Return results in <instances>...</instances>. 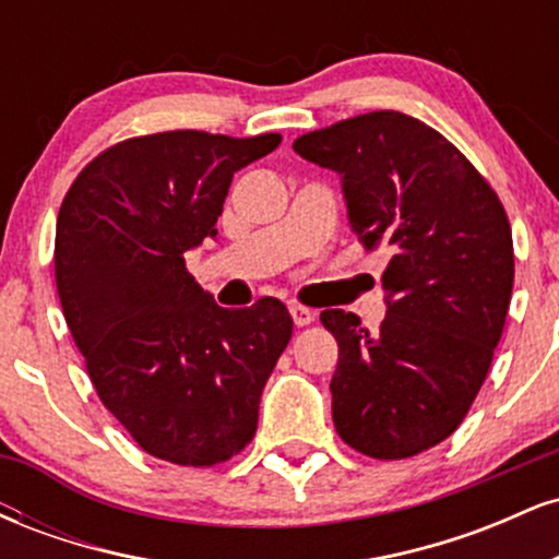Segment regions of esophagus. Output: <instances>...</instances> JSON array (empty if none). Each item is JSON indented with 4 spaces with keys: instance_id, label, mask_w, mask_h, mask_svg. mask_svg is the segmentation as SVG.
Masks as SVG:
<instances>
[{
    "instance_id": "1",
    "label": "esophagus",
    "mask_w": 559,
    "mask_h": 559,
    "mask_svg": "<svg viewBox=\"0 0 559 559\" xmlns=\"http://www.w3.org/2000/svg\"><path fill=\"white\" fill-rule=\"evenodd\" d=\"M288 310H292V318H294V323L299 325H310L312 320H316V310H310V307H305V305H297V301H294V305H288Z\"/></svg>"
}]
</instances>
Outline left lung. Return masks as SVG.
Returning a JSON list of instances; mask_svg holds the SVG:
<instances>
[{"mask_svg": "<svg viewBox=\"0 0 559 559\" xmlns=\"http://www.w3.org/2000/svg\"><path fill=\"white\" fill-rule=\"evenodd\" d=\"M294 152L338 173L352 234L389 252L381 329L320 312L338 342L333 426L368 457H413L454 433L489 373L515 278L510 221L463 152L404 112L338 120Z\"/></svg>", "mask_w": 559, "mask_h": 559, "instance_id": "1", "label": "left lung"}]
</instances>
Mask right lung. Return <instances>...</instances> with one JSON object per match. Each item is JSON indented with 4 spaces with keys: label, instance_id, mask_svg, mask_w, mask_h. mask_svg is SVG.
<instances>
[{
    "label": "right lung",
    "instance_id": "right-lung-1",
    "mask_svg": "<svg viewBox=\"0 0 559 559\" xmlns=\"http://www.w3.org/2000/svg\"><path fill=\"white\" fill-rule=\"evenodd\" d=\"M278 133L168 131L120 141L62 199L55 278L102 404L152 457L210 467L258 431L260 396L294 320L265 297L215 305L183 254L217 236L234 173Z\"/></svg>",
    "mask_w": 559,
    "mask_h": 559
}]
</instances>
